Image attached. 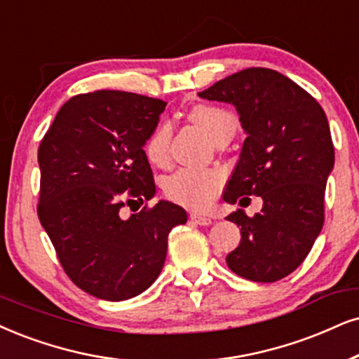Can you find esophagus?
<instances>
[{"instance_id":"obj_1","label":"esophagus","mask_w":359,"mask_h":359,"mask_svg":"<svg viewBox=\"0 0 359 359\" xmlns=\"http://www.w3.org/2000/svg\"><path fill=\"white\" fill-rule=\"evenodd\" d=\"M190 220L194 222V224L197 225H210L212 224V219L208 215H203V213H190Z\"/></svg>"}]
</instances>
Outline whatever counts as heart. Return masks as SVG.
I'll return each instance as SVG.
<instances>
[{
    "label": "heart",
    "mask_w": 359,
    "mask_h": 359,
    "mask_svg": "<svg viewBox=\"0 0 359 359\" xmlns=\"http://www.w3.org/2000/svg\"><path fill=\"white\" fill-rule=\"evenodd\" d=\"M189 121L205 133L213 142L230 140L237 133L238 119L229 109L213 104H197L189 111ZM172 127L162 121L154 127L144 142L149 162L164 167L169 162V142ZM224 185V174L215 169H180L164 184V192L170 201L189 208H203L210 203Z\"/></svg>",
    "instance_id": "obj_1"
}]
</instances>
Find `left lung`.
Wrapping results in <instances>:
<instances>
[{
	"label": "left lung",
	"instance_id": "1",
	"mask_svg": "<svg viewBox=\"0 0 359 359\" xmlns=\"http://www.w3.org/2000/svg\"><path fill=\"white\" fill-rule=\"evenodd\" d=\"M198 96L233 104L247 133L224 201L263 198L260 213L238 208L226 217L242 233L226 265L247 280L273 283L302 265L323 226L334 165L328 119L305 89L266 67L235 72Z\"/></svg>",
	"mask_w": 359,
	"mask_h": 359
}]
</instances>
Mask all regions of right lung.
I'll list each match as a JSON object with an SVG mask.
<instances>
[{
  "mask_svg": "<svg viewBox=\"0 0 359 359\" xmlns=\"http://www.w3.org/2000/svg\"><path fill=\"white\" fill-rule=\"evenodd\" d=\"M167 102L94 90L59 109L38 149V217L66 275L107 302L137 297L161 273L167 237L187 213L161 201L130 217L121 208L156 194L144 142Z\"/></svg>",
  "mask_w": 359,
  "mask_h": 359,
  "instance_id": "add662e5",
  "label": "right lung"
}]
</instances>
